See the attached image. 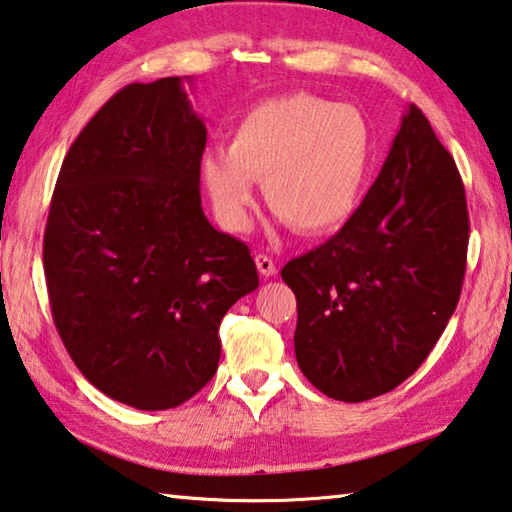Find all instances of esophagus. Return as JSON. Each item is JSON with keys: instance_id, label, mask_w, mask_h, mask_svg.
<instances>
[{"instance_id": "esophagus-1", "label": "esophagus", "mask_w": 512, "mask_h": 512, "mask_svg": "<svg viewBox=\"0 0 512 512\" xmlns=\"http://www.w3.org/2000/svg\"><path fill=\"white\" fill-rule=\"evenodd\" d=\"M256 267H258V272H261L263 276H274L276 272V265H274V261L267 254H258L256 256Z\"/></svg>"}]
</instances>
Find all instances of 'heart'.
Wrapping results in <instances>:
<instances>
[{"mask_svg": "<svg viewBox=\"0 0 512 512\" xmlns=\"http://www.w3.org/2000/svg\"><path fill=\"white\" fill-rule=\"evenodd\" d=\"M374 156L363 111L295 92L251 106L229 149H208L201 179L215 213L233 231L247 229L254 181L274 215L301 233L338 229L356 211Z\"/></svg>", "mask_w": 512, "mask_h": 512, "instance_id": "obj_1", "label": "heart"}]
</instances>
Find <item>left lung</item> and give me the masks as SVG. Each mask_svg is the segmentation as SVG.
Listing matches in <instances>:
<instances>
[{"label": "left lung", "instance_id": "8db88e82", "mask_svg": "<svg viewBox=\"0 0 512 512\" xmlns=\"http://www.w3.org/2000/svg\"><path fill=\"white\" fill-rule=\"evenodd\" d=\"M467 242L463 179L413 104L356 213L281 270L306 379L347 404L404 383L456 311Z\"/></svg>", "mask_w": 512, "mask_h": 512}]
</instances>
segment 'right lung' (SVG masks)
Segmentation results:
<instances>
[{
    "instance_id": "add662e5",
    "label": "right lung",
    "mask_w": 512,
    "mask_h": 512,
    "mask_svg": "<svg viewBox=\"0 0 512 512\" xmlns=\"http://www.w3.org/2000/svg\"><path fill=\"white\" fill-rule=\"evenodd\" d=\"M183 81L129 83L72 142L49 204L43 263L56 331L115 401L167 410L220 363V322L258 288L245 242L201 211L206 127Z\"/></svg>"
}]
</instances>
